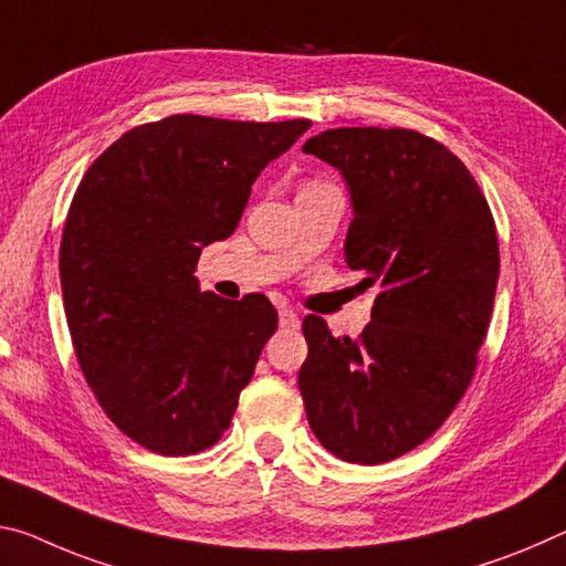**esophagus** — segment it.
Here are the masks:
<instances>
[{
	"label": "esophagus",
	"mask_w": 566,
	"mask_h": 566,
	"mask_svg": "<svg viewBox=\"0 0 566 566\" xmlns=\"http://www.w3.org/2000/svg\"><path fill=\"white\" fill-rule=\"evenodd\" d=\"M280 325L282 327H290V329H297L300 327V317H297V312H294L292 307H280Z\"/></svg>",
	"instance_id": "1"
}]
</instances>
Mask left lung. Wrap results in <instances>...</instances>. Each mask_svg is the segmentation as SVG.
Returning a JSON list of instances; mask_svg holds the SVG:
<instances>
[{"label":"left lung","instance_id":"8db88e82","mask_svg":"<svg viewBox=\"0 0 566 566\" xmlns=\"http://www.w3.org/2000/svg\"><path fill=\"white\" fill-rule=\"evenodd\" d=\"M302 150L345 176V262L378 297L355 339L304 317L300 392L329 453L378 465L428 441L471 385L499 282L496 223L463 160L418 130L335 128Z\"/></svg>","mask_w":566,"mask_h":566}]
</instances>
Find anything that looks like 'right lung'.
Instances as JSON below:
<instances>
[{
  "label": "right lung",
  "mask_w": 566,
  "mask_h": 566,
  "mask_svg": "<svg viewBox=\"0 0 566 566\" xmlns=\"http://www.w3.org/2000/svg\"><path fill=\"white\" fill-rule=\"evenodd\" d=\"M310 125L168 115L123 133L77 186L60 244L70 337L105 416L148 451L199 453L231 423L276 310L201 292L193 272Z\"/></svg>",
  "instance_id": "obj_1"
}]
</instances>
